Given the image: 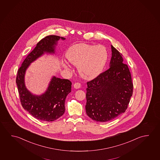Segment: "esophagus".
Instances as JSON below:
<instances>
[{"label": "esophagus", "mask_w": 160, "mask_h": 160, "mask_svg": "<svg viewBox=\"0 0 160 160\" xmlns=\"http://www.w3.org/2000/svg\"><path fill=\"white\" fill-rule=\"evenodd\" d=\"M81 83H79L78 82H77L75 84H74V87L76 89H78L81 87Z\"/></svg>", "instance_id": "34e87169"}]
</instances>
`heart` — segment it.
<instances>
[{
  "label": "heart",
  "mask_w": 160,
  "mask_h": 160,
  "mask_svg": "<svg viewBox=\"0 0 160 160\" xmlns=\"http://www.w3.org/2000/svg\"><path fill=\"white\" fill-rule=\"evenodd\" d=\"M65 57L72 65L77 67L79 75L85 79H92L100 74L108 59V52L104 46L87 43L75 44L70 47ZM62 66L68 69L65 62Z\"/></svg>",
  "instance_id": "b5f03b06"
}]
</instances>
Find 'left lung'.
Listing matches in <instances>:
<instances>
[{"label":"left lung","instance_id":"8db88e82","mask_svg":"<svg viewBox=\"0 0 160 160\" xmlns=\"http://www.w3.org/2000/svg\"><path fill=\"white\" fill-rule=\"evenodd\" d=\"M110 68L87 83L86 111L96 122L111 121L127 110L133 84L122 54L111 45Z\"/></svg>","mask_w":160,"mask_h":160}]
</instances>
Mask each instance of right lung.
<instances>
[{
    "label": "right lung",
    "mask_w": 160,
    "mask_h": 160,
    "mask_svg": "<svg viewBox=\"0 0 160 160\" xmlns=\"http://www.w3.org/2000/svg\"><path fill=\"white\" fill-rule=\"evenodd\" d=\"M60 39L58 36L49 35L41 40L22 62L16 77V83L22 107L37 119L52 122L65 112V98L71 92V82L53 76L46 91L40 95H33L25 85V74L30 64L45 53L54 54Z\"/></svg>",
    "instance_id": "right-lung-1"
}]
</instances>
